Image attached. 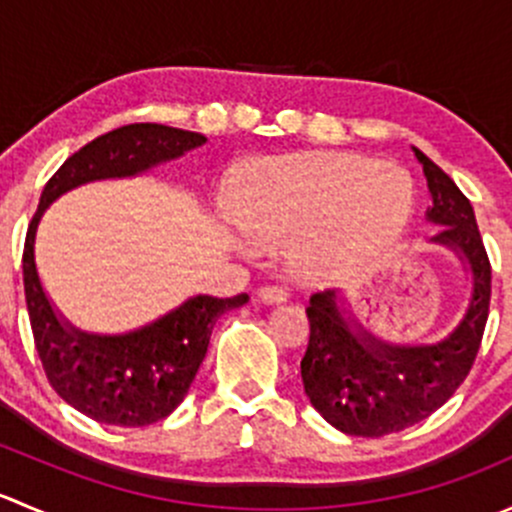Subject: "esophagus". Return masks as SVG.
<instances>
[{
	"instance_id": "1",
	"label": "esophagus",
	"mask_w": 512,
	"mask_h": 512,
	"mask_svg": "<svg viewBox=\"0 0 512 512\" xmlns=\"http://www.w3.org/2000/svg\"><path fill=\"white\" fill-rule=\"evenodd\" d=\"M257 297H260L265 304H282L287 299V292L277 285H265L257 289Z\"/></svg>"
}]
</instances>
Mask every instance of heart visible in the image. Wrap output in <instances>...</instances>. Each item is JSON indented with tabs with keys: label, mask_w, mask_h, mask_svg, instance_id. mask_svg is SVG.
Returning a JSON list of instances; mask_svg holds the SVG:
<instances>
[{
	"label": "heart",
	"mask_w": 512,
	"mask_h": 512,
	"mask_svg": "<svg viewBox=\"0 0 512 512\" xmlns=\"http://www.w3.org/2000/svg\"><path fill=\"white\" fill-rule=\"evenodd\" d=\"M227 215L252 247H287L302 280L337 282L399 242L414 185L404 170L352 153L267 158L232 190Z\"/></svg>",
	"instance_id": "b5f03b06"
}]
</instances>
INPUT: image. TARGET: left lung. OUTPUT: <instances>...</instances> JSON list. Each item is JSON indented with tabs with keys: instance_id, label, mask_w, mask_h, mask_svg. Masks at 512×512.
Masks as SVG:
<instances>
[{
	"instance_id": "8db88e82",
	"label": "left lung",
	"mask_w": 512,
	"mask_h": 512,
	"mask_svg": "<svg viewBox=\"0 0 512 512\" xmlns=\"http://www.w3.org/2000/svg\"><path fill=\"white\" fill-rule=\"evenodd\" d=\"M411 151L423 165L431 193L426 220L438 225L431 245L458 255L471 277V294L456 327L436 342L421 344L376 337L334 289L309 297L304 394L324 421L349 436L379 438L404 431L441 409L471 371L488 322L490 262L471 200L426 153Z\"/></svg>"
}]
</instances>
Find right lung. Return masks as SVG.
<instances>
[{"label": "right lung", "mask_w": 512, "mask_h": 512, "mask_svg": "<svg viewBox=\"0 0 512 512\" xmlns=\"http://www.w3.org/2000/svg\"><path fill=\"white\" fill-rule=\"evenodd\" d=\"M203 133L160 123H131L103 133L66 158L41 190L24 242V294L46 379L76 411L108 426H151L178 409L208 352L220 314L247 304V294H195L163 317L121 334L84 332L56 309L36 270V227L69 190L113 178H136L200 148Z\"/></svg>", "instance_id": "right-lung-1"}]
</instances>
